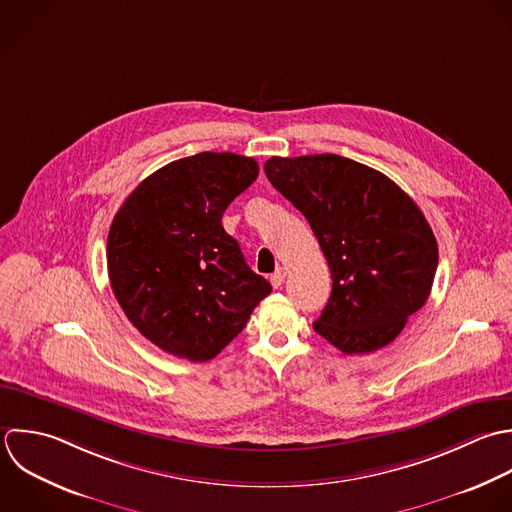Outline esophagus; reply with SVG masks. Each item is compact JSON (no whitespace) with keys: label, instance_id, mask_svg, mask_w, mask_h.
<instances>
[{"label":"esophagus","instance_id":"esophagus-1","mask_svg":"<svg viewBox=\"0 0 512 512\" xmlns=\"http://www.w3.org/2000/svg\"><path fill=\"white\" fill-rule=\"evenodd\" d=\"M285 275H287V271L283 267H277V271L271 275V285L275 289H279L283 285V281H285Z\"/></svg>","mask_w":512,"mask_h":512}]
</instances>
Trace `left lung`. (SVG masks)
Instances as JSON below:
<instances>
[{
	"mask_svg": "<svg viewBox=\"0 0 512 512\" xmlns=\"http://www.w3.org/2000/svg\"><path fill=\"white\" fill-rule=\"evenodd\" d=\"M265 175L305 215L331 269L313 329L347 355L395 341L429 299L439 263L417 203L381 171L335 153L271 157Z\"/></svg>",
	"mask_w": 512,
	"mask_h": 512,
	"instance_id": "8db88e82",
	"label": "left lung"
}]
</instances>
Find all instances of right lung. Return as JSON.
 Segmentation results:
<instances>
[{
    "mask_svg": "<svg viewBox=\"0 0 512 512\" xmlns=\"http://www.w3.org/2000/svg\"><path fill=\"white\" fill-rule=\"evenodd\" d=\"M257 175L253 157L203 151L151 173L113 217V295L133 327L165 353L213 359L271 293L221 225Z\"/></svg>",
    "mask_w": 512,
    "mask_h": 512,
    "instance_id": "obj_1",
    "label": "right lung"
}]
</instances>
